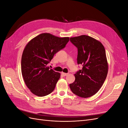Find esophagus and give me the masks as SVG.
I'll return each mask as SVG.
<instances>
[{"label":"esophagus","mask_w":128,"mask_h":128,"mask_svg":"<svg viewBox=\"0 0 128 128\" xmlns=\"http://www.w3.org/2000/svg\"><path fill=\"white\" fill-rule=\"evenodd\" d=\"M61 74L62 75L64 76H67V75H68V74L67 73H64V72H61Z\"/></svg>","instance_id":"obj_1"}]
</instances>
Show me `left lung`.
Listing matches in <instances>:
<instances>
[{"label":"left lung","mask_w":128,"mask_h":128,"mask_svg":"<svg viewBox=\"0 0 128 128\" xmlns=\"http://www.w3.org/2000/svg\"><path fill=\"white\" fill-rule=\"evenodd\" d=\"M70 41L77 48V64L83 68L75 74V80L69 87L80 97H90L99 90L107 77L105 49L99 41L86 35L71 37Z\"/></svg>","instance_id":"1"}]
</instances>
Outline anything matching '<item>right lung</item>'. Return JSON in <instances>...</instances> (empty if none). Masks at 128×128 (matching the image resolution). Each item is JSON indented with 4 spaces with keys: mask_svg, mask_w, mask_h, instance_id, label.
<instances>
[{
    "mask_svg": "<svg viewBox=\"0 0 128 128\" xmlns=\"http://www.w3.org/2000/svg\"><path fill=\"white\" fill-rule=\"evenodd\" d=\"M69 40V37L60 38L43 33L26 45L22 56L21 72L26 86L34 94L44 96L54 90L60 74L48 64Z\"/></svg>",
    "mask_w": 128,
    "mask_h": 128,
    "instance_id": "right-lung-1",
    "label": "right lung"
}]
</instances>
